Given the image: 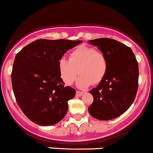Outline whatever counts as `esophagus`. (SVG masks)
<instances>
[{"label": "esophagus", "instance_id": "1", "mask_svg": "<svg viewBox=\"0 0 153 153\" xmlns=\"http://www.w3.org/2000/svg\"><path fill=\"white\" fill-rule=\"evenodd\" d=\"M82 94H83V92H80V91H76V95L77 96V97H80V96L82 95Z\"/></svg>", "mask_w": 153, "mask_h": 153}]
</instances>
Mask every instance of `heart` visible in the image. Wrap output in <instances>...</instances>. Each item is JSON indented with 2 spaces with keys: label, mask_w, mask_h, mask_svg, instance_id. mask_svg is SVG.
<instances>
[{
  "label": "heart",
  "mask_w": 153,
  "mask_h": 153,
  "mask_svg": "<svg viewBox=\"0 0 153 153\" xmlns=\"http://www.w3.org/2000/svg\"><path fill=\"white\" fill-rule=\"evenodd\" d=\"M58 68L66 85H71L79 73L77 85L80 88H85L91 84L97 85L102 81L107 73L108 61L100 51L80 45L70 53L68 60L64 58L60 59Z\"/></svg>",
  "instance_id": "obj_1"
}]
</instances>
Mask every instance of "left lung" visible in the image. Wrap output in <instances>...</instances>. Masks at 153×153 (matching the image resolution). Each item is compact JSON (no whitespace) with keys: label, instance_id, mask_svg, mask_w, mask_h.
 <instances>
[{"label":"left lung","instance_id":"1","mask_svg":"<svg viewBox=\"0 0 153 153\" xmlns=\"http://www.w3.org/2000/svg\"><path fill=\"white\" fill-rule=\"evenodd\" d=\"M105 56V76L90 92L93 102L88 108L92 116L102 121L114 119L126 112L138 90L139 66L133 51L126 45L111 38L89 40Z\"/></svg>","mask_w":153,"mask_h":153}]
</instances>
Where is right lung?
Returning a JSON list of instances; mask_svg holds the SVG:
<instances>
[{
	"label": "right lung",
	"instance_id": "1",
	"mask_svg": "<svg viewBox=\"0 0 153 153\" xmlns=\"http://www.w3.org/2000/svg\"><path fill=\"white\" fill-rule=\"evenodd\" d=\"M82 40L39 39L23 48L15 57L11 72L16 102L29 119L41 126L59 122L68 111V101L76 90L65 87L58 62L68 50Z\"/></svg>",
	"mask_w": 153,
	"mask_h": 153
}]
</instances>
